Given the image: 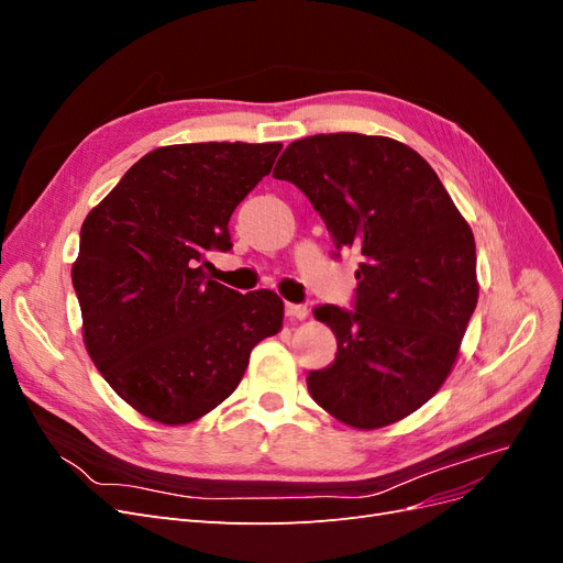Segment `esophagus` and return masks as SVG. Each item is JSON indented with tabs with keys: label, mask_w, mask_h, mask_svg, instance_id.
<instances>
[{
	"label": "esophagus",
	"mask_w": 563,
	"mask_h": 563,
	"mask_svg": "<svg viewBox=\"0 0 563 563\" xmlns=\"http://www.w3.org/2000/svg\"><path fill=\"white\" fill-rule=\"evenodd\" d=\"M286 317L288 319H305V317H308V308H305V305L286 302Z\"/></svg>",
	"instance_id": "obj_1"
}]
</instances>
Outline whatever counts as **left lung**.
Returning a JSON list of instances; mask_svg holds the SVG:
<instances>
[{
    "instance_id": "1",
    "label": "left lung",
    "mask_w": 563,
    "mask_h": 563,
    "mask_svg": "<svg viewBox=\"0 0 563 563\" xmlns=\"http://www.w3.org/2000/svg\"><path fill=\"white\" fill-rule=\"evenodd\" d=\"M272 176L305 192L335 249L362 255L354 310H314L338 354L308 376L312 399L356 430L411 416L449 378L479 298L467 220L434 168L385 135H310Z\"/></svg>"
}]
</instances>
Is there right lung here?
<instances>
[{
	"mask_svg": "<svg viewBox=\"0 0 563 563\" xmlns=\"http://www.w3.org/2000/svg\"><path fill=\"white\" fill-rule=\"evenodd\" d=\"M282 143H187L147 152L89 211L73 286L84 345L108 385L162 424H187L225 401L251 350L282 331L275 291L207 277L230 251V216L272 172Z\"/></svg>",
	"mask_w": 563,
	"mask_h": 563,
	"instance_id": "obj_1",
	"label": "right lung"
}]
</instances>
